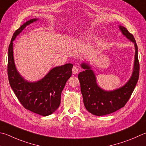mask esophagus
Segmentation results:
<instances>
[{
  "mask_svg": "<svg viewBox=\"0 0 146 146\" xmlns=\"http://www.w3.org/2000/svg\"><path fill=\"white\" fill-rule=\"evenodd\" d=\"M72 71H73V73L75 74V75H76V74H77L78 72V68L76 67V66H73V68H72Z\"/></svg>",
  "mask_w": 146,
  "mask_h": 146,
  "instance_id": "esophagus-1",
  "label": "esophagus"
}]
</instances>
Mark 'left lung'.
Instances as JSON below:
<instances>
[{
    "label": "left lung",
    "mask_w": 146,
    "mask_h": 146,
    "mask_svg": "<svg viewBox=\"0 0 146 146\" xmlns=\"http://www.w3.org/2000/svg\"><path fill=\"white\" fill-rule=\"evenodd\" d=\"M122 34L133 42L135 46V60L133 73L126 83L112 91H106L98 85L95 73L88 63L82 62L80 66L84 71L78 74L81 92L85 107L92 114L102 116L109 114L123 107L130 98L139 76L138 47L133 36L123 26L119 25Z\"/></svg>",
    "instance_id": "1"
}]
</instances>
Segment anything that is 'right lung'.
<instances>
[{
  "mask_svg": "<svg viewBox=\"0 0 146 146\" xmlns=\"http://www.w3.org/2000/svg\"><path fill=\"white\" fill-rule=\"evenodd\" d=\"M38 20L34 18L27 21L13 34L8 49L7 74L11 87L23 107L37 114L47 116L59 108L62 91L72 75L73 65L68 63L56 66L36 82H29L21 76L15 63L13 41L27 25Z\"/></svg>",
  "mask_w": 146,
  "mask_h": 146,
  "instance_id": "obj_1",
  "label": "right lung"
}]
</instances>
